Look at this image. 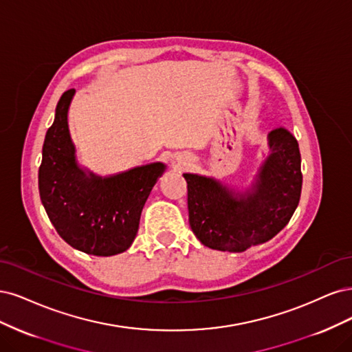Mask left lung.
Here are the masks:
<instances>
[{
    "label": "left lung",
    "instance_id": "obj_1",
    "mask_svg": "<svg viewBox=\"0 0 352 352\" xmlns=\"http://www.w3.org/2000/svg\"><path fill=\"white\" fill-rule=\"evenodd\" d=\"M270 156L252 191L235 192L218 181L184 174L188 222L203 245L240 253L283 230L296 212L302 186L298 143L285 129L269 133Z\"/></svg>",
    "mask_w": 352,
    "mask_h": 352
}]
</instances>
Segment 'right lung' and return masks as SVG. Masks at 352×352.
I'll return each mask as SVG.
<instances>
[{
	"label": "right lung",
	"instance_id": "obj_1",
	"mask_svg": "<svg viewBox=\"0 0 352 352\" xmlns=\"http://www.w3.org/2000/svg\"><path fill=\"white\" fill-rule=\"evenodd\" d=\"M74 89L60 98L42 147L39 195L54 228L65 243L83 253L114 256L126 252L139 230L140 214L161 162L100 178L77 166L67 112Z\"/></svg>",
	"mask_w": 352,
	"mask_h": 352
}]
</instances>
